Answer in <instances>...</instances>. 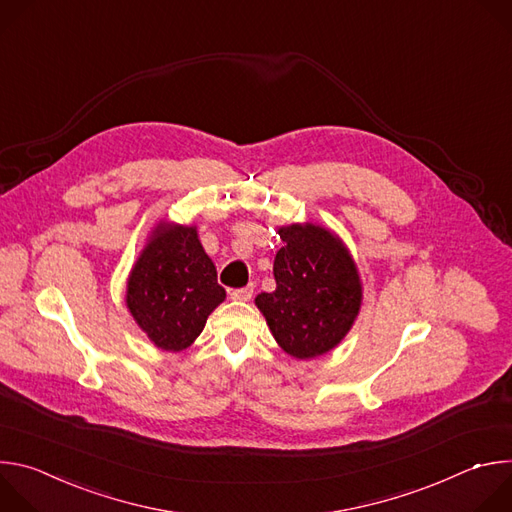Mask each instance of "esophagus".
<instances>
[{
    "mask_svg": "<svg viewBox=\"0 0 512 512\" xmlns=\"http://www.w3.org/2000/svg\"><path fill=\"white\" fill-rule=\"evenodd\" d=\"M253 285H247V287H241V289H233L231 291V298L237 300V302H249L253 298Z\"/></svg>",
    "mask_w": 512,
    "mask_h": 512,
    "instance_id": "34e87169",
    "label": "esophagus"
}]
</instances>
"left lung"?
I'll use <instances>...</instances> for the list:
<instances>
[{
    "mask_svg": "<svg viewBox=\"0 0 512 512\" xmlns=\"http://www.w3.org/2000/svg\"><path fill=\"white\" fill-rule=\"evenodd\" d=\"M285 243L273 263L277 287L255 298L277 344L306 360L330 352L352 328L362 302L356 263L320 225L279 229Z\"/></svg>",
    "mask_w": 512,
    "mask_h": 512,
    "instance_id": "8db88e82",
    "label": "left lung"
}]
</instances>
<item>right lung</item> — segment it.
Returning a JSON list of instances; mask_svg holds the SVG:
<instances>
[{
    "label": "right lung",
    "mask_w": 512,
    "mask_h": 512,
    "mask_svg": "<svg viewBox=\"0 0 512 512\" xmlns=\"http://www.w3.org/2000/svg\"><path fill=\"white\" fill-rule=\"evenodd\" d=\"M225 298L196 227L160 223L129 273L125 302L158 348L180 352L200 336Z\"/></svg>",
    "instance_id": "add662e5"
}]
</instances>
